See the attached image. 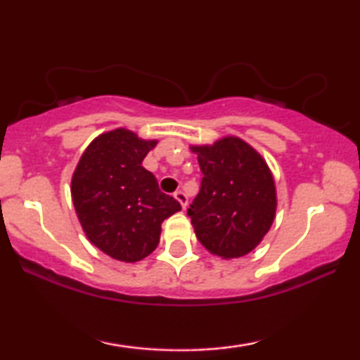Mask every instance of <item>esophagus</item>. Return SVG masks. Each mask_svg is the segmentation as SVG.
Segmentation results:
<instances>
[{
  "label": "esophagus",
  "instance_id": "obj_1",
  "mask_svg": "<svg viewBox=\"0 0 360 360\" xmlns=\"http://www.w3.org/2000/svg\"><path fill=\"white\" fill-rule=\"evenodd\" d=\"M174 196H175V198L176 200H179V203L181 205V208H186V205H188V196H186L185 193H184V191H175V193H174Z\"/></svg>",
  "mask_w": 360,
  "mask_h": 360
}]
</instances>
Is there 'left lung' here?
<instances>
[{"label":"left lung","mask_w":360,"mask_h":360,"mask_svg":"<svg viewBox=\"0 0 360 360\" xmlns=\"http://www.w3.org/2000/svg\"><path fill=\"white\" fill-rule=\"evenodd\" d=\"M203 174L191 201L195 234L211 254L240 257L257 245L274 223L277 198L262 157L238 137L191 147Z\"/></svg>","instance_id":"1"}]
</instances>
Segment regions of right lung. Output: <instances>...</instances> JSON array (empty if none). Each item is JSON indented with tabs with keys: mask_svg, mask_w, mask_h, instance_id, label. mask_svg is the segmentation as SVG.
<instances>
[{
	"mask_svg": "<svg viewBox=\"0 0 360 360\" xmlns=\"http://www.w3.org/2000/svg\"><path fill=\"white\" fill-rule=\"evenodd\" d=\"M155 141L116 129L88 146L72 179V198L88 239L112 259L137 262L157 248L164 219L181 210L142 167Z\"/></svg>",
	"mask_w": 360,
	"mask_h": 360,
	"instance_id": "right-lung-1",
	"label": "right lung"
}]
</instances>
